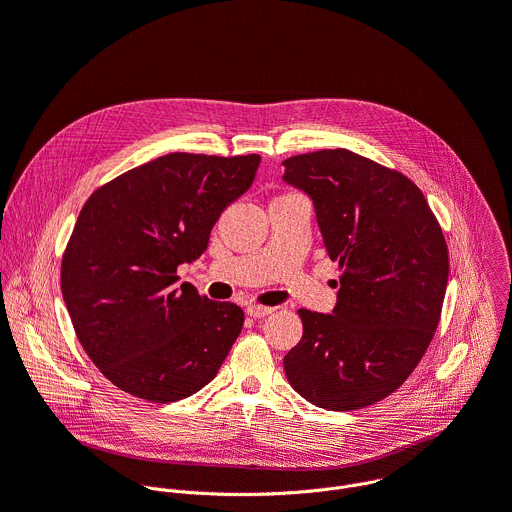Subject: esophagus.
I'll list each match as a JSON object with an SVG mask.
<instances>
[{
    "instance_id": "esophagus-1",
    "label": "esophagus",
    "mask_w": 512,
    "mask_h": 512,
    "mask_svg": "<svg viewBox=\"0 0 512 512\" xmlns=\"http://www.w3.org/2000/svg\"><path fill=\"white\" fill-rule=\"evenodd\" d=\"M273 312V308H269V306H257V304H249L247 306V314L251 316V318H265V316H269Z\"/></svg>"
}]
</instances>
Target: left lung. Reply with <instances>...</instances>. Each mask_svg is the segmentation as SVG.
Masks as SVG:
<instances>
[{"label": "left lung", "instance_id": "1", "mask_svg": "<svg viewBox=\"0 0 512 512\" xmlns=\"http://www.w3.org/2000/svg\"><path fill=\"white\" fill-rule=\"evenodd\" d=\"M283 166V180L314 200L342 271L332 314L298 310L304 334L283 358L287 381L328 411L373 405L405 383L440 322L450 273L442 227L405 174L350 150Z\"/></svg>", "mask_w": 512, "mask_h": 512}]
</instances>
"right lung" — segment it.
<instances>
[{
    "label": "right lung",
    "mask_w": 512,
    "mask_h": 512,
    "mask_svg": "<svg viewBox=\"0 0 512 512\" xmlns=\"http://www.w3.org/2000/svg\"><path fill=\"white\" fill-rule=\"evenodd\" d=\"M261 158L168 154L85 202L60 267L66 310L95 367L121 391L172 403L208 385L245 314L212 302L178 267L198 259L221 212L253 184Z\"/></svg>",
    "instance_id": "add662e5"
}]
</instances>
